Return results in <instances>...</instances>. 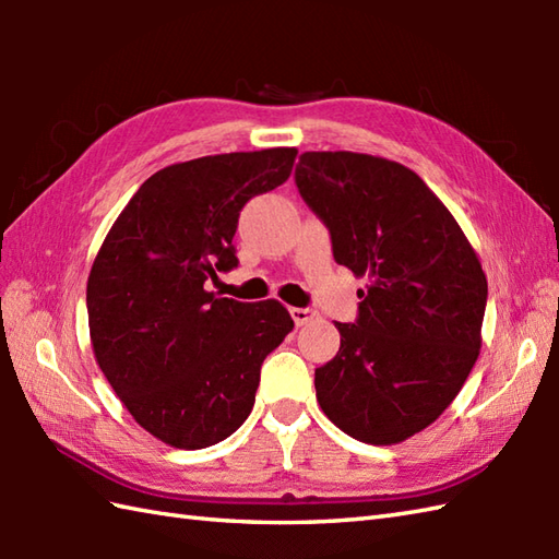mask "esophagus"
<instances>
[{
	"mask_svg": "<svg viewBox=\"0 0 559 559\" xmlns=\"http://www.w3.org/2000/svg\"><path fill=\"white\" fill-rule=\"evenodd\" d=\"M290 317H293V322L298 324V326H305V324H310L312 319L317 317V312L314 310H310V307H293L290 310Z\"/></svg>",
	"mask_w": 559,
	"mask_h": 559,
	"instance_id": "34e87169",
	"label": "esophagus"
}]
</instances>
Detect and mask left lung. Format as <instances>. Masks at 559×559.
I'll return each instance as SVG.
<instances>
[{"label":"left lung","mask_w":559,"mask_h":559,"mask_svg":"<svg viewBox=\"0 0 559 559\" xmlns=\"http://www.w3.org/2000/svg\"><path fill=\"white\" fill-rule=\"evenodd\" d=\"M295 185L367 288L336 358L314 370L326 418L367 444H399L456 399L480 353L488 278L456 218L406 165L307 151Z\"/></svg>","instance_id":"left-lung-1"}]
</instances>
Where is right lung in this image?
<instances>
[{"label": "right lung", "mask_w": 559, "mask_h": 559, "mask_svg": "<svg viewBox=\"0 0 559 559\" xmlns=\"http://www.w3.org/2000/svg\"><path fill=\"white\" fill-rule=\"evenodd\" d=\"M298 148L221 153L151 175L93 261L86 305L103 374L160 442L204 449L252 413L259 370L293 331L278 300L206 290L237 266L233 237L249 199L290 177Z\"/></svg>", "instance_id": "right-lung-1"}]
</instances>
